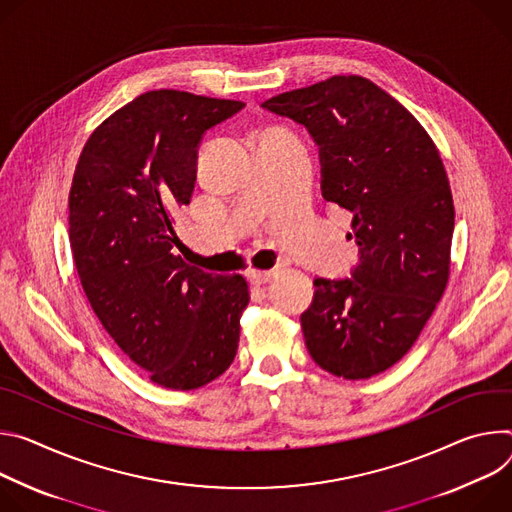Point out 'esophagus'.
Returning a JSON list of instances; mask_svg holds the SVG:
<instances>
[{
  "label": "esophagus",
  "instance_id": "obj_1",
  "mask_svg": "<svg viewBox=\"0 0 512 512\" xmlns=\"http://www.w3.org/2000/svg\"><path fill=\"white\" fill-rule=\"evenodd\" d=\"M276 276L274 270H268V272H260V270H250L248 272V280L252 282V285H266V282H270L272 278Z\"/></svg>",
  "mask_w": 512,
  "mask_h": 512
}]
</instances>
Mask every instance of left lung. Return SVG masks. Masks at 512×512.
I'll list each match as a JSON object with an SVG mask.
<instances>
[{
    "label": "left lung",
    "mask_w": 512,
    "mask_h": 512,
    "mask_svg": "<svg viewBox=\"0 0 512 512\" xmlns=\"http://www.w3.org/2000/svg\"><path fill=\"white\" fill-rule=\"evenodd\" d=\"M262 109L307 128L325 201L354 213L358 264L350 278L313 280L305 346L335 376L380 374L413 348L447 285L456 213L441 156L411 111L358 75L276 95Z\"/></svg>",
    "instance_id": "8db88e82"
}]
</instances>
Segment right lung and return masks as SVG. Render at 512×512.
I'll list each match as a JSON object with an SVG mask.
<instances>
[{
  "label": "right lung",
  "mask_w": 512,
  "mask_h": 512,
  "mask_svg": "<svg viewBox=\"0 0 512 512\" xmlns=\"http://www.w3.org/2000/svg\"><path fill=\"white\" fill-rule=\"evenodd\" d=\"M244 105L142 93L89 136L75 168L69 240L83 291L113 342L164 388H199L238 352L246 280L175 256L173 213L191 201L205 132Z\"/></svg>",
  "instance_id": "add662e5"
}]
</instances>
